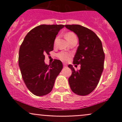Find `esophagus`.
<instances>
[{
    "instance_id": "esophagus-1",
    "label": "esophagus",
    "mask_w": 122,
    "mask_h": 122,
    "mask_svg": "<svg viewBox=\"0 0 122 122\" xmlns=\"http://www.w3.org/2000/svg\"><path fill=\"white\" fill-rule=\"evenodd\" d=\"M67 67V65L66 64H63V67L64 68H66V67Z\"/></svg>"
}]
</instances>
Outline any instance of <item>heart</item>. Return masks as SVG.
<instances>
[{
	"label": "heart",
	"mask_w": 122,
	"mask_h": 122,
	"mask_svg": "<svg viewBox=\"0 0 122 122\" xmlns=\"http://www.w3.org/2000/svg\"><path fill=\"white\" fill-rule=\"evenodd\" d=\"M65 37H66V39L68 41V42H70V41H71L73 40V39H77L76 35H75L74 33L72 32H67V34H66V35H65ZM57 56L60 59V60H62V61H67V60H68L69 58H70V54L67 53V52H66L62 51V52H59V53L57 54Z\"/></svg>",
	"instance_id": "obj_1"
}]
</instances>
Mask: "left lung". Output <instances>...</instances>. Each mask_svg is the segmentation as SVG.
<instances>
[{
    "mask_svg": "<svg viewBox=\"0 0 122 122\" xmlns=\"http://www.w3.org/2000/svg\"><path fill=\"white\" fill-rule=\"evenodd\" d=\"M65 26L73 31L79 40L73 63L80 64L81 68L75 71L72 65H68L72 70L68 78L70 88L77 95H88L97 86L104 68L105 55L102 41L94 32L83 26L66 25Z\"/></svg>",
    "mask_w": 122,
    "mask_h": 122,
    "instance_id": "8db88e82",
    "label": "left lung"
}]
</instances>
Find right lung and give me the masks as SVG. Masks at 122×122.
Wrapping results in <instances>:
<instances>
[{"label":"right lung","mask_w":122,"mask_h":122,"mask_svg":"<svg viewBox=\"0 0 122 122\" xmlns=\"http://www.w3.org/2000/svg\"><path fill=\"white\" fill-rule=\"evenodd\" d=\"M63 25H41L28 33L20 46L19 66L27 88L32 93L42 96L52 91L56 77L62 69L60 60L52 64L44 62L45 54L53 50L56 35Z\"/></svg>","instance_id":"right-lung-1"}]
</instances>
